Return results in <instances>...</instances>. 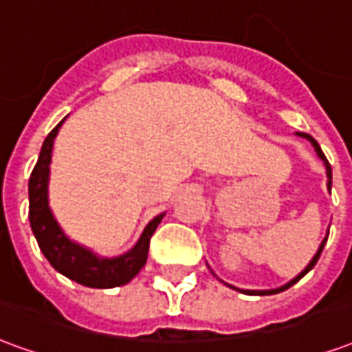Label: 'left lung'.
<instances>
[{
    "mask_svg": "<svg viewBox=\"0 0 352 352\" xmlns=\"http://www.w3.org/2000/svg\"><path fill=\"white\" fill-rule=\"evenodd\" d=\"M296 135H298V138L307 139V141H309V143H311V146L315 148V153H317L318 160L322 162V166H324V169H326V179H328V181H326V188H328V192H330V190H332V168H330V164H328V160H326V156H324V154H322V151H320V146H318V143H317V141H315V139L311 138L309 133H302V131H296ZM326 239H328V234H326V237H324V239H322V243L318 245V249H317V252H315V256L311 258L309 264L305 265V270H302V272H300V273H298V275H296L294 279H290V280H288V283H287V285H283V287L270 288V290H245V288H237V287H234V285H230V283H224V280H222V279H219V277H217V275H214V273H213V270H211V273H213L214 277H217V279L221 280V283H224L226 287L234 288V290H237V292H243V294H249V296L279 294V292H283V290H287V288H290V287H292V285H296V283H298V280L302 279V277H303V275H305V273H309L311 270H313V265L317 264L318 256H320V252H322V249H324Z\"/></svg>",
    "mask_w": 352,
    "mask_h": 352,
    "instance_id": "8db88e82",
    "label": "left lung"
}]
</instances>
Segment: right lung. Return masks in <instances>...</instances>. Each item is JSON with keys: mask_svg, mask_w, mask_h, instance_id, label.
Wrapping results in <instances>:
<instances>
[{"mask_svg": "<svg viewBox=\"0 0 352 352\" xmlns=\"http://www.w3.org/2000/svg\"><path fill=\"white\" fill-rule=\"evenodd\" d=\"M65 118L50 131L43 141L39 160L35 164L28 192H30V224L39 249L49 260L50 265L58 273L65 275L67 279L75 280L79 285L90 288H115L130 283L145 265L148 254V243L154 230L160 224L164 214L154 217L139 236L138 243L130 251L118 256H100L98 252L88 249L85 245L73 241L65 234L56 217L49 206V181H50V162H52V148L54 139L62 128Z\"/></svg>", "mask_w": 352, "mask_h": 352, "instance_id": "right-lung-1", "label": "right lung"}]
</instances>
